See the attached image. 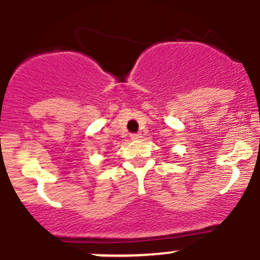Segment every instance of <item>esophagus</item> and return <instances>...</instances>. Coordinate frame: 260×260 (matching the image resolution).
Instances as JSON below:
<instances>
[{
  "label": "esophagus",
  "instance_id": "34e87169",
  "mask_svg": "<svg viewBox=\"0 0 260 260\" xmlns=\"http://www.w3.org/2000/svg\"><path fill=\"white\" fill-rule=\"evenodd\" d=\"M130 138L133 139V140H140L142 136H141V134H131Z\"/></svg>",
  "mask_w": 260,
  "mask_h": 260
}]
</instances>
